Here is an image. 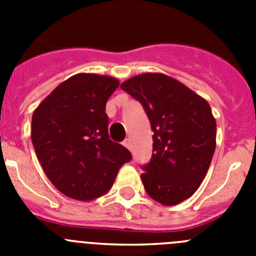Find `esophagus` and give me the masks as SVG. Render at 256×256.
Returning a JSON list of instances; mask_svg holds the SVG:
<instances>
[{"instance_id": "obj_1", "label": "esophagus", "mask_w": 256, "mask_h": 256, "mask_svg": "<svg viewBox=\"0 0 256 256\" xmlns=\"http://www.w3.org/2000/svg\"><path fill=\"white\" fill-rule=\"evenodd\" d=\"M123 144H124V146H126V148H128V150H130V140H128V138L124 140Z\"/></svg>"}]
</instances>
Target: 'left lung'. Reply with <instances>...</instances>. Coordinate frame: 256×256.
<instances>
[{
	"mask_svg": "<svg viewBox=\"0 0 256 256\" xmlns=\"http://www.w3.org/2000/svg\"><path fill=\"white\" fill-rule=\"evenodd\" d=\"M120 88L144 106L154 132L152 156L142 165L144 190L160 204H180L198 188L216 151L209 104L164 74L136 76Z\"/></svg>",
	"mask_w": 256,
	"mask_h": 256,
	"instance_id": "obj_1",
	"label": "left lung"
}]
</instances>
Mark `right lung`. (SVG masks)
Segmentation results:
<instances>
[{
	"instance_id": "add662e5",
	"label": "right lung",
	"mask_w": 256,
	"mask_h": 256,
	"mask_svg": "<svg viewBox=\"0 0 256 256\" xmlns=\"http://www.w3.org/2000/svg\"><path fill=\"white\" fill-rule=\"evenodd\" d=\"M118 79L76 74L58 84L32 116V142L44 173L65 196L90 201L112 188L130 150L108 137L105 112Z\"/></svg>"
}]
</instances>
